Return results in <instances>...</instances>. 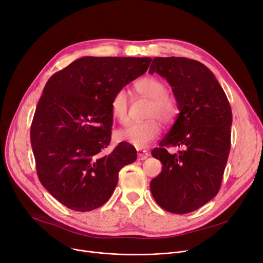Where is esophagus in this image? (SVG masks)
<instances>
[{
  "label": "esophagus",
  "mask_w": 263,
  "mask_h": 263,
  "mask_svg": "<svg viewBox=\"0 0 263 263\" xmlns=\"http://www.w3.org/2000/svg\"><path fill=\"white\" fill-rule=\"evenodd\" d=\"M136 152H138V159L139 160H145L148 157V152L146 149H141V148H138Z\"/></svg>",
  "instance_id": "obj_1"
}]
</instances>
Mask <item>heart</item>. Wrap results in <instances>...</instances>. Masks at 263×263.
Returning a JSON list of instances; mask_svg holds the SVG:
<instances>
[{
	"mask_svg": "<svg viewBox=\"0 0 263 263\" xmlns=\"http://www.w3.org/2000/svg\"><path fill=\"white\" fill-rule=\"evenodd\" d=\"M136 92L152 100L148 117H157L164 123L174 119L177 112L176 101L165 93V85L155 77L141 78L134 85ZM111 115L119 122L128 120V97L124 90H118L110 100ZM160 133V125L156 118L135 121L118 132V138L136 148H144L154 141Z\"/></svg>",
	"mask_w": 263,
	"mask_h": 263,
	"instance_id": "heart-1",
	"label": "heart"
}]
</instances>
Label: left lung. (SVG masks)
I'll list each match as a JSON object with an SVG mask.
<instances>
[{"instance_id": "1", "label": "left lung", "mask_w": 263, "mask_h": 263, "mask_svg": "<svg viewBox=\"0 0 263 263\" xmlns=\"http://www.w3.org/2000/svg\"><path fill=\"white\" fill-rule=\"evenodd\" d=\"M172 87L179 110L159 147L152 152L162 171L151 181L154 199L163 210L187 214L218 193L231 145L232 111L223 89L203 63L181 57H157L149 73ZM184 148L170 154L166 146Z\"/></svg>"}]
</instances>
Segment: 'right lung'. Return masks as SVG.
Here are the masks:
<instances>
[{"instance_id":"1","label":"right lung","mask_w":263,"mask_h":263,"mask_svg":"<svg viewBox=\"0 0 263 263\" xmlns=\"http://www.w3.org/2000/svg\"><path fill=\"white\" fill-rule=\"evenodd\" d=\"M151 62L83 57L48 79L31 124V145L42 185L67 209L102 206L117 186L119 171L136 160L127 142L104 155L111 135L110 100Z\"/></svg>"}]
</instances>
